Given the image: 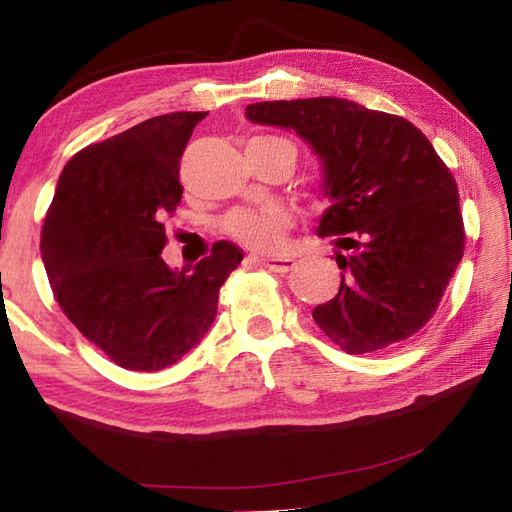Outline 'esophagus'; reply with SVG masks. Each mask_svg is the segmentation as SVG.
Listing matches in <instances>:
<instances>
[{
    "label": "esophagus",
    "mask_w": 512,
    "mask_h": 512,
    "mask_svg": "<svg viewBox=\"0 0 512 512\" xmlns=\"http://www.w3.org/2000/svg\"><path fill=\"white\" fill-rule=\"evenodd\" d=\"M259 264L266 266L268 271H275V273H289L293 264H296V259L291 255H275V257H262L259 259Z\"/></svg>",
    "instance_id": "34e87169"
}]
</instances>
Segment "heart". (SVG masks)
Wrapping results in <instances>:
<instances>
[{
	"mask_svg": "<svg viewBox=\"0 0 512 512\" xmlns=\"http://www.w3.org/2000/svg\"><path fill=\"white\" fill-rule=\"evenodd\" d=\"M289 228V214L277 205L262 210H235L223 221L225 235L255 250L280 246L284 230Z\"/></svg>",
	"mask_w": 512,
	"mask_h": 512,
	"instance_id": "b5f03b06",
	"label": "heart"
}]
</instances>
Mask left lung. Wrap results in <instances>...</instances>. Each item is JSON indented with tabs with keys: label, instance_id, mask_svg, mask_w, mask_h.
Segmentation results:
<instances>
[{
	"label": "left lung",
	"instance_id": "left-lung-1",
	"mask_svg": "<svg viewBox=\"0 0 512 512\" xmlns=\"http://www.w3.org/2000/svg\"><path fill=\"white\" fill-rule=\"evenodd\" d=\"M246 119L293 131L320 160L332 205L318 235L332 237L343 273L311 311L316 325L350 354L413 336L465 246L456 180L431 142L411 121L336 97L250 103Z\"/></svg>",
	"mask_w": 512,
	"mask_h": 512
}]
</instances>
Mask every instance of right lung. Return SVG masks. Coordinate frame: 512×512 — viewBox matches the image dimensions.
Masks as SVG:
<instances>
[{"mask_svg":"<svg viewBox=\"0 0 512 512\" xmlns=\"http://www.w3.org/2000/svg\"><path fill=\"white\" fill-rule=\"evenodd\" d=\"M203 117L169 112L76 153L42 225V264L58 305L126 370L169 368L196 348L244 257L216 241L194 271L162 259L160 221L183 198L178 162Z\"/></svg>","mask_w":512,"mask_h":512,"instance_id":"add662e5","label":"right lung"}]
</instances>
